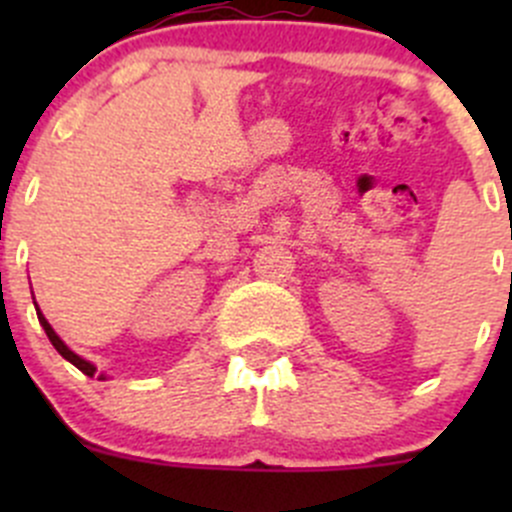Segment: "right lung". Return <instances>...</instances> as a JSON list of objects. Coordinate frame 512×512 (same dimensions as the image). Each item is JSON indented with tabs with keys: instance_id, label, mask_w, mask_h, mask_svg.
Returning <instances> with one entry per match:
<instances>
[{
	"instance_id": "right-lung-1",
	"label": "right lung",
	"mask_w": 512,
	"mask_h": 512,
	"mask_svg": "<svg viewBox=\"0 0 512 512\" xmlns=\"http://www.w3.org/2000/svg\"><path fill=\"white\" fill-rule=\"evenodd\" d=\"M36 317H39V324H41V327H44L46 337H49V342H51V344H54V349H56V352H59L61 356H64V359H66V361H71V364H74V366H76V369H81V371H84V374H86V376H94V374H96V366H94V364H91V361L81 359V356H79V354H74V352H71V349H69V347H66V344H64V342H61V339H59V334H56V332H54V329H51V324H49V322H46V317H44V314H41V312H39V309H36Z\"/></svg>"
}]
</instances>
